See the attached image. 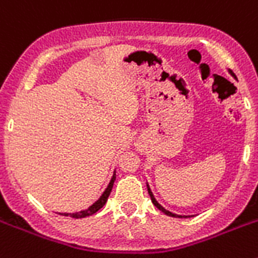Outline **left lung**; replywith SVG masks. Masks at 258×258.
I'll list each match as a JSON object with an SVG mask.
<instances>
[{
  "label": "left lung",
  "mask_w": 258,
  "mask_h": 258,
  "mask_svg": "<svg viewBox=\"0 0 258 258\" xmlns=\"http://www.w3.org/2000/svg\"><path fill=\"white\" fill-rule=\"evenodd\" d=\"M148 194H150V196H151V200H152V203H154V205H156V208H158V209H160V211H162V212H164L165 215H168V216H172V217H187V216H179V215H173V213H171V212H169V211H165V209L163 208L162 205H160V204H158V202H156V200H155L154 195H152V192H151V189H150V188H148Z\"/></svg>",
  "instance_id": "8db88e82"
}]
</instances>
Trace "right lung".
<instances>
[{"label":"right lung","instance_id":"right-lung-1","mask_svg":"<svg viewBox=\"0 0 258 258\" xmlns=\"http://www.w3.org/2000/svg\"><path fill=\"white\" fill-rule=\"evenodd\" d=\"M115 177L116 176H115V173H114V176H112V179H111L110 184H108V187L106 188V190L103 192V195H102L99 200L94 203V204L91 205L89 209H86V211H81V212H77V213H59V215L74 217V219H82V217L91 216V215H94L95 212H98V211H99V209L102 208L104 204H106V202H107L108 196H110V194H111V189H112V185H114Z\"/></svg>","mask_w":258,"mask_h":258}]
</instances>
